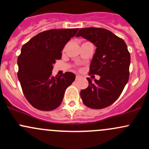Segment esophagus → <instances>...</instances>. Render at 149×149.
<instances>
[{
    "mask_svg": "<svg viewBox=\"0 0 149 149\" xmlns=\"http://www.w3.org/2000/svg\"><path fill=\"white\" fill-rule=\"evenodd\" d=\"M80 77H81V76H80V75H79V74H77V75H76V79H79Z\"/></svg>",
    "mask_w": 149,
    "mask_h": 149,
    "instance_id": "1",
    "label": "esophagus"
}]
</instances>
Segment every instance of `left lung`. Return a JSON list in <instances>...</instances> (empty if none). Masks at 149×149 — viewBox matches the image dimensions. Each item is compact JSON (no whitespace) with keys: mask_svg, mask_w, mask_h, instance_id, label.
Instances as JSON below:
<instances>
[{"mask_svg":"<svg viewBox=\"0 0 149 149\" xmlns=\"http://www.w3.org/2000/svg\"><path fill=\"white\" fill-rule=\"evenodd\" d=\"M76 36L87 39L96 47L89 72L100 76L93 83L88 78L89 86L81 91V99L91 109L108 107L120 96L128 81L131 56L127 46L111 31L101 28L81 29Z\"/></svg>","mask_w":149,"mask_h":149,"instance_id":"obj_1","label":"left lung"}]
</instances>
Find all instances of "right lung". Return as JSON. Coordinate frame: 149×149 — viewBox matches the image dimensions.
<instances>
[{"instance_id":"right-lung-1","label":"right lung","mask_w":149,"mask_h":149,"mask_svg":"<svg viewBox=\"0 0 149 149\" xmlns=\"http://www.w3.org/2000/svg\"><path fill=\"white\" fill-rule=\"evenodd\" d=\"M79 29H51L43 31L23 45L18 57V78L28 101L40 111L58 107L64 93L76 79L71 72L52 76L54 64L61 58L65 45Z\"/></svg>"}]
</instances>
